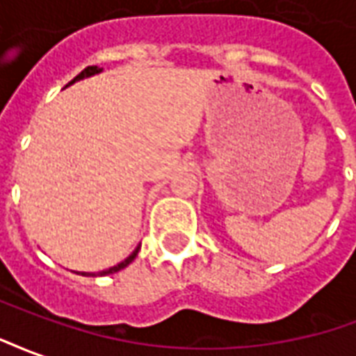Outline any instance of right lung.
Listing matches in <instances>:
<instances>
[{
	"instance_id": "add662e5",
	"label": "right lung",
	"mask_w": 356,
	"mask_h": 356,
	"mask_svg": "<svg viewBox=\"0 0 356 356\" xmlns=\"http://www.w3.org/2000/svg\"><path fill=\"white\" fill-rule=\"evenodd\" d=\"M100 72H102V68H98V66H89V68H85L81 72V74L79 75H75L74 79H72V81L68 83V85H72V83H75V81H79V79H83V77H90V75H95V74H100ZM68 85H66V87H68ZM138 250H140V246L138 248H136V250H134V252L131 254V256H129V258H127V260H123L121 261V264H118V266H113V267H110V269H106V271H100V277H102V275H110V273H118V271H121V269H124V267L129 266V264H131L132 260H134V258H136V254H138ZM83 275H90V273H83Z\"/></svg>"
}]
</instances>
